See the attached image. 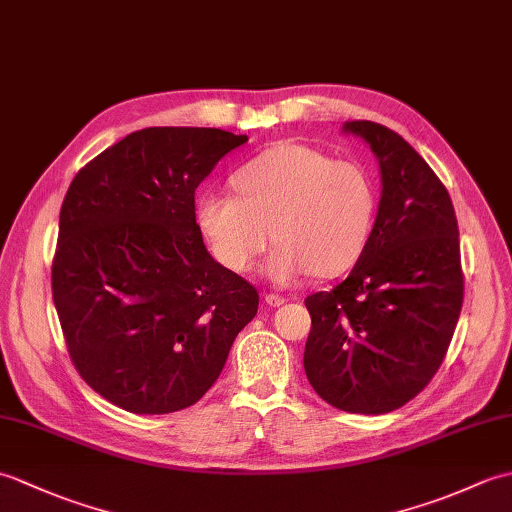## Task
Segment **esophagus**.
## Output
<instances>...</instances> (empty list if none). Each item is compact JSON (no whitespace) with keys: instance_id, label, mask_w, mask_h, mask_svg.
Returning a JSON list of instances; mask_svg holds the SVG:
<instances>
[{"instance_id":"34e87169","label":"esophagus","mask_w":512,"mask_h":512,"mask_svg":"<svg viewBox=\"0 0 512 512\" xmlns=\"http://www.w3.org/2000/svg\"><path fill=\"white\" fill-rule=\"evenodd\" d=\"M264 301L268 303L270 308H279V306H284V303H286V297H279V295H266V297H264Z\"/></svg>"}]
</instances>
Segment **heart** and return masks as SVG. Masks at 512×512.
Returning a JSON list of instances; mask_svg holds the SVG:
<instances>
[{"mask_svg":"<svg viewBox=\"0 0 512 512\" xmlns=\"http://www.w3.org/2000/svg\"><path fill=\"white\" fill-rule=\"evenodd\" d=\"M239 193L206 191L195 220L213 257L248 273L277 242L268 277L286 286L301 275L341 273L363 253L376 220V184L356 160H332L299 143H279L235 173Z\"/></svg>","mask_w":512,"mask_h":512,"instance_id":"1","label":"heart"}]
</instances>
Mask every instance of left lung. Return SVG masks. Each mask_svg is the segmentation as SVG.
<instances>
[{"mask_svg":"<svg viewBox=\"0 0 512 512\" xmlns=\"http://www.w3.org/2000/svg\"><path fill=\"white\" fill-rule=\"evenodd\" d=\"M343 132L374 151L383 191L352 273L306 299L303 367L328 405L378 416L416 398L449 350L464 299L460 233L449 191L405 138L372 121Z\"/></svg>","mask_w":512,"mask_h":512,"instance_id":"8db88e82","label":"left lung"}]
</instances>
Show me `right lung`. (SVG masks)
Instances as JSON below:
<instances>
[{"label": "right lung", "instance_id": "add662e5", "mask_svg": "<svg viewBox=\"0 0 512 512\" xmlns=\"http://www.w3.org/2000/svg\"><path fill=\"white\" fill-rule=\"evenodd\" d=\"M213 127H147L76 173L59 215L52 299L76 372L132 413L195 405L259 306L217 264L195 189L244 145Z\"/></svg>", "mask_w": 512, "mask_h": 512}]
</instances>
